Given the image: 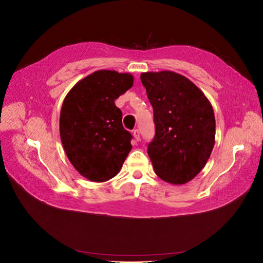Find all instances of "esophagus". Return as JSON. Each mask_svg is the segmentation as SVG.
<instances>
[{"instance_id": "obj_1", "label": "esophagus", "mask_w": 263, "mask_h": 263, "mask_svg": "<svg viewBox=\"0 0 263 263\" xmlns=\"http://www.w3.org/2000/svg\"><path fill=\"white\" fill-rule=\"evenodd\" d=\"M133 135H134L135 139H136L137 141L140 140V130H139V129H135V130L133 132Z\"/></svg>"}]
</instances>
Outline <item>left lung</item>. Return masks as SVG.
<instances>
[{
  "mask_svg": "<svg viewBox=\"0 0 263 263\" xmlns=\"http://www.w3.org/2000/svg\"><path fill=\"white\" fill-rule=\"evenodd\" d=\"M142 85L154 108L156 134L148 156L157 176L184 184L204 168L215 144L210 101L187 78L172 71L144 72Z\"/></svg>",
  "mask_w": 263,
  "mask_h": 263,
  "instance_id": "8db88e82",
  "label": "left lung"
}]
</instances>
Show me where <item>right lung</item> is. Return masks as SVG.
<instances>
[{"label": "right lung", "mask_w": 263, "mask_h": 263, "mask_svg": "<svg viewBox=\"0 0 263 263\" xmlns=\"http://www.w3.org/2000/svg\"><path fill=\"white\" fill-rule=\"evenodd\" d=\"M134 83L130 73L99 70L69 91L60 112V138L69 161L93 182L121 171L132 150V134L122 124L115 100Z\"/></svg>", "instance_id": "add662e5"}]
</instances>
